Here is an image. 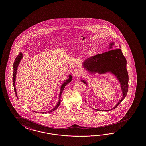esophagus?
I'll return each mask as SVG.
<instances>
[{
	"label": "esophagus",
	"instance_id": "34e87169",
	"mask_svg": "<svg viewBox=\"0 0 146 146\" xmlns=\"http://www.w3.org/2000/svg\"><path fill=\"white\" fill-rule=\"evenodd\" d=\"M72 74H73V75L74 77H78V76H79V75H80V72L79 70L75 69L74 71H73Z\"/></svg>",
	"mask_w": 146,
	"mask_h": 146
}]
</instances>
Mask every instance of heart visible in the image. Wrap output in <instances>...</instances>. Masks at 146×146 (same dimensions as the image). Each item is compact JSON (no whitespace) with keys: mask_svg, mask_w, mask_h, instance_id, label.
<instances>
[{"mask_svg":"<svg viewBox=\"0 0 146 146\" xmlns=\"http://www.w3.org/2000/svg\"><path fill=\"white\" fill-rule=\"evenodd\" d=\"M98 49V46L97 44H94L92 46L90 50L89 51L88 54L89 55H92L93 54L96 53Z\"/></svg>","mask_w":146,"mask_h":146,"instance_id":"b5f03b06","label":"heart"}]
</instances>
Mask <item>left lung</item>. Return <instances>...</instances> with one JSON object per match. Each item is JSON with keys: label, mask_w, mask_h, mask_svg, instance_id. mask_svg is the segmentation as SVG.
Masks as SVG:
<instances>
[{"label": "left lung", "mask_w": 146, "mask_h": 146, "mask_svg": "<svg viewBox=\"0 0 146 146\" xmlns=\"http://www.w3.org/2000/svg\"><path fill=\"white\" fill-rule=\"evenodd\" d=\"M120 49H113L118 48L114 42H111L109 45L108 49L110 51L105 53L99 54L89 58L83 62L82 67L90 76L106 75L109 74L114 76L120 84L122 97L112 108L109 110H100L94 109L97 111H110L113 110L126 97L128 92V75L126 69L127 61ZM80 81L88 85L87 80L84 78H80ZM85 102H86V99Z\"/></svg>", "instance_id": "1"}]
</instances>
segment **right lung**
<instances>
[{"mask_svg":"<svg viewBox=\"0 0 146 146\" xmlns=\"http://www.w3.org/2000/svg\"><path fill=\"white\" fill-rule=\"evenodd\" d=\"M22 58H23V54H22V52H20L19 54L17 56V57L16 58L13 64V84L14 89V92L15 93V95L17 96V98L18 97V95H17V90H16V87H15V79H16V75H17V70H18V67L20 64V62L21 61ZM73 80V78L71 74H69L66 77V78L62 82V84L61 85L60 87V93H59V100H58V102H57V104L56 106L53 108L52 109H51V110L49 111H46V112H41L42 113H49L50 112H52L54 110H56L58 108L60 104V98H61V95H62V93L64 90V89L65 88V86H66L67 84H68V83H70ZM35 112H37V113H39V112H36V111H34Z\"/></svg>","mask_w":146,"mask_h":146,"instance_id":"obj_1","label":"right lung"}]
</instances>
